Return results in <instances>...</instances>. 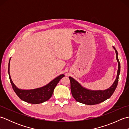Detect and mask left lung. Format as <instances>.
Wrapping results in <instances>:
<instances>
[{"instance_id": "1", "label": "left lung", "mask_w": 129, "mask_h": 129, "mask_svg": "<svg viewBox=\"0 0 129 129\" xmlns=\"http://www.w3.org/2000/svg\"><path fill=\"white\" fill-rule=\"evenodd\" d=\"M115 52L116 59L118 62V70L116 80H115L113 85L109 89L105 90H90L83 87L74 79L69 77L71 92L76 101L86 105H92L102 103L111 96L118 84L119 76L120 73V63L117 56L118 53L116 50H115Z\"/></svg>"}]
</instances>
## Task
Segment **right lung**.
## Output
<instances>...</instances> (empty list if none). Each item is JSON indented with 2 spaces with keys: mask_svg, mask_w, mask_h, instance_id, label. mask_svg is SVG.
Masks as SVG:
<instances>
[{
  "mask_svg": "<svg viewBox=\"0 0 129 129\" xmlns=\"http://www.w3.org/2000/svg\"><path fill=\"white\" fill-rule=\"evenodd\" d=\"M9 65L10 60L8 65V73L14 91L21 100L28 103L37 104L42 103L48 100L53 95L54 90L57 83H59L60 79L64 76V74L60 75L52 80L48 85L40 88L32 90H21L18 89L13 83L9 74Z\"/></svg>",
  "mask_w": 129,
  "mask_h": 129,
  "instance_id": "add662e5",
  "label": "right lung"
}]
</instances>
